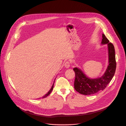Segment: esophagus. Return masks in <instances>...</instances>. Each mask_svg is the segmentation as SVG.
<instances>
[{
    "label": "esophagus",
    "mask_w": 126,
    "mask_h": 126,
    "mask_svg": "<svg viewBox=\"0 0 126 126\" xmlns=\"http://www.w3.org/2000/svg\"><path fill=\"white\" fill-rule=\"evenodd\" d=\"M64 66L66 68H68L70 67V62L69 61H66V62L65 63Z\"/></svg>",
    "instance_id": "esophagus-1"
}]
</instances>
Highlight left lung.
<instances>
[{"mask_svg":"<svg viewBox=\"0 0 126 126\" xmlns=\"http://www.w3.org/2000/svg\"><path fill=\"white\" fill-rule=\"evenodd\" d=\"M101 44H107L109 59V65L101 77L92 79L87 77L80 69L77 67L73 68L75 73L74 87L75 90L81 94L92 95L104 90L114 76L116 66L114 47L112 43H110L104 34H102Z\"/></svg>","mask_w":126,"mask_h":126,"instance_id":"1","label":"left lung"}]
</instances>
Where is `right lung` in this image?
<instances>
[{"mask_svg": "<svg viewBox=\"0 0 126 126\" xmlns=\"http://www.w3.org/2000/svg\"><path fill=\"white\" fill-rule=\"evenodd\" d=\"M54 82H55V81H54ZM54 83H53V86H52V88H51V89L49 90V91L47 92V93L45 95V96H44L43 97H41V98H46V97H47V96H48L49 94H50V93H51V92L52 91V90H53V88H54Z\"/></svg>", "mask_w": 126, "mask_h": 126, "instance_id": "add662e5", "label": "right lung"}]
</instances>
